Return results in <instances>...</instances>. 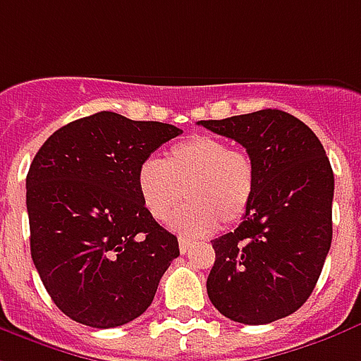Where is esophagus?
<instances>
[{
    "label": "esophagus",
    "instance_id": "obj_1",
    "mask_svg": "<svg viewBox=\"0 0 361 361\" xmlns=\"http://www.w3.org/2000/svg\"><path fill=\"white\" fill-rule=\"evenodd\" d=\"M193 247V241L191 239H185V237H180V250L181 255H185V252H189V248Z\"/></svg>",
    "mask_w": 361,
    "mask_h": 361
}]
</instances>
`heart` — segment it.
I'll use <instances>...</instances> for the list:
<instances>
[{"label": "heart", "mask_w": 361, "mask_h": 361, "mask_svg": "<svg viewBox=\"0 0 361 361\" xmlns=\"http://www.w3.org/2000/svg\"><path fill=\"white\" fill-rule=\"evenodd\" d=\"M256 166L248 151L220 137L195 135L166 151L164 162L147 159L137 168V193L154 220L166 221L183 199L172 228L189 237L229 228L247 214Z\"/></svg>", "instance_id": "heart-1"}]
</instances>
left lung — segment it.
<instances>
[{"mask_svg":"<svg viewBox=\"0 0 361 361\" xmlns=\"http://www.w3.org/2000/svg\"><path fill=\"white\" fill-rule=\"evenodd\" d=\"M199 124L241 143L256 166L239 228L212 241L208 298L245 325L290 316L312 295L333 239L335 178L322 141L277 109Z\"/></svg>","mask_w":361,"mask_h":361,"instance_id":"obj_1","label":"left lung"}]
</instances>
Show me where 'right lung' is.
<instances>
[{"instance_id": "add662e5", "label": "right lung", "mask_w": 361, "mask_h": 361, "mask_svg": "<svg viewBox=\"0 0 361 361\" xmlns=\"http://www.w3.org/2000/svg\"><path fill=\"white\" fill-rule=\"evenodd\" d=\"M180 128L116 113L47 137L26 176L30 252L57 308L97 329L140 317L180 256L137 193V168Z\"/></svg>"}]
</instances>
